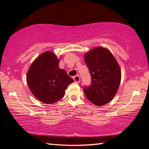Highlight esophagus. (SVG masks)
Listing matches in <instances>:
<instances>
[{
  "mask_svg": "<svg viewBox=\"0 0 149 149\" xmlns=\"http://www.w3.org/2000/svg\"><path fill=\"white\" fill-rule=\"evenodd\" d=\"M73 79H74V81L76 83H79L80 82V77L79 76V75H77L73 77Z\"/></svg>",
  "mask_w": 149,
  "mask_h": 149,
  "instance_id": "34e87169",
  "label": "esophagus"
}]
</instances>
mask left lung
Returning a JSON list of instances; mask_svg holds the SVG:
<instances>
[{"label":"left lung","instance_id":"obj_1","mask_svg":"<svg viewBox=\"0 0 149 149\" xmlns=\"http://www.w3.org/2000/svg\"><path fill=\"white\" fill-rule=\"evenodd\" d=\"M85 62L91 75V84L85 87L87 99L97 106H103L113 99L119 87L121 70L110 50L95 47L85 54Z\"/></svg>","mask_w":149,"mask_h":149}]
</instances>
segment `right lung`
I'll use <instances>...</instances> for the list:
<instances>
[{"label": "right lung", "mask_w": 149, "mask_h": 149, "mask_svg": "<svg viewBox=\"0 0 149 149\" xmlns=\"http://www.w3.org/2000/svg\"><path fill=\"white\" fill-rule=\"evenodd\" d=\"M60 60L53 52H45L34 60L27 73L30 91L45 104H53L62 99L68 86L74 81L60 68Z\"/></svg>", "instance_id": "right-lung-1"}]
</instances>
